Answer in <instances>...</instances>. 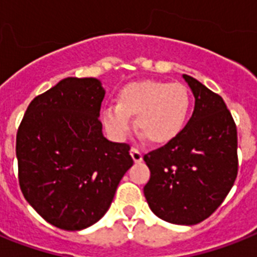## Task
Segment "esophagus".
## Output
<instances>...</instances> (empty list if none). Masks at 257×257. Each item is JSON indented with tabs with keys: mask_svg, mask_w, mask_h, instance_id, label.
I'll return each mask as SVG.
<instances>
[{
	"mask_svg": "<svg viewBox=\"0 0 257 257\" xmlns=\"http://www.w3.org/2000/svg\"><path fill=\"white\" fill-rule=\"evenodd\" d=\"M131 156H132L133 161L135 162L143 161V153H141L137 148H132V149H131Z\"/></svg>",
	"mask_w": 257,
	"mask_h": 257,
	"instance_id": "esophagus-1",
	"label": "esophagus"
}]
</instances>
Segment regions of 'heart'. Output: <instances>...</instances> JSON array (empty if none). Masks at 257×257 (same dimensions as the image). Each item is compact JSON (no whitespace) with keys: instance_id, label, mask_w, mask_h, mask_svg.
<instances>
[{"instance_id":"obj_1","label":"heart","mask_w":257,"mask_h":257,"mask_svg":"<svg viewBox=\"0 0 257 257\" xmlns=\"http://www.w3.org/2000/svg\"><path fill=\"white\" fill-rule=\"evenodd\" d=\"M190 110V95L181 83L136 81L120 93L116 108L104 112V124L114 139L122 140L132 128V116L139 131L153 144H166L181 133Z\"/></svg>"}]
</instances>
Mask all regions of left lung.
Instances as JSON below:
<instances>
[{
    "label": "left lung",
    "instance_id": "left-lung-1",
    "mask_svg": "<svg viewBox=\"0 0 257 257\" xmlns=\"http://www.w3.org/2000/svg\"><path fill=\"white\" fill-rule=\"evenodd\" d=\"M195 97L193 116L176 139L144 156V195L169 223L193 226L222 204L237 176V132L222 96L183 75Z\"/></svg>",
    "mask_w": 257,
    "mask_h": 257
}]
</instances>
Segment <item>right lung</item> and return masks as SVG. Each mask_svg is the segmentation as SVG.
Listing matches in <instances>:
<instances>
[{
	"label": "right lung",
	"mask_w": 257,
	"mask_h": 257,
	"mask_svg": "<svg viewBox=\"0 0 257 257\" xmlns=\"http://www.w3.org/2000/svg\"><path fill=\"white\" fill-rule=\"evenodd\" d=\"M105 91L95 78H66L33 99L17 131L21 191L60 230L92 226L107 212L133 160L99 120Z\"/></svg>",
	"instance_id": "right-lung-1"
}]
</instances>
